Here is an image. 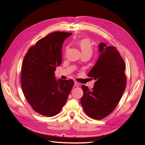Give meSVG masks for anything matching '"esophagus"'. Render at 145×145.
I'll return each instance as SVG.
<instances>
[{
	"label": "esophagus",
	"mask_w": 145,
	"mask_h": 145,
	"mask_svg": "<svg viewBox=\"0 0 145 145\" xmlns=\"http://www.w3.org/2000/svg\"><path fill=\"white\" fill-rule=\"evenodd\" d=\"M74 85H75V86L76 87H78L79 86H80V84H79L77 82H74Z\"/></svg>",
	"instance_id": "obj_1"
}]
</instances>
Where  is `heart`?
I'll use <instances>...</instances> for the list:
<instances>
[{
  "mask_svg": "<svg viewBox=\"0 0 145 145\" xmlns=\"http://www.w3.org/2000/svg\"><path fill=\"white\" fill-rule=\"evenodd\" d=\"M78 44L80 47L82 52L83 54L89 53L92 55V46L91 42L90 39L87 38H83L81 39L78 41Z\"/></svg>",
  "mask_w": 145,
  "mask_h": 145,
  "instance_id": "b5f03b06",
  "label": "heart"
}]
</instances>
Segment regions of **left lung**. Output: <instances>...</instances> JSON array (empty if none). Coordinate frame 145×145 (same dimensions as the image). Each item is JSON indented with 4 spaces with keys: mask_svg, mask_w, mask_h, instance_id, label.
<instances>
[{
    "mask_svg": "<svg viewBox=\"0 0 145 145\" xmlns=\"http://www.w3.org/2000/svg\"><path fill=\"white\" fill-rule=\"evenodd\" d=\"M99 52L97 61L88 74L95 80L94 86L90 90L82 86L80 100L85 112L94 120H102L115 109L126 86L125 63L116 48L101 42Z\"/></svg>",
    "mask_w": 145,
    "mask_h": 145,
    "instance_id": "obj_1",
    "label": "left lung"
}]
</instances>
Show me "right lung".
I'll return each instance as SVG.
<instances>
[{"instance_id": "1", "label": "right lung", "mask_w": 145, "mask_h": 145, "mask_svg": "<svg viewBox=\"0 0 145 145\" xmlns=\"http://www.w3.org/2000/svg\"><path fill=\"white\" fill-rule=\"evenodd\" d=\"M72 33L55 31L36 42L22 62L21 86L35 112L52 117L61 111L74 84L73 80H56L55 71L62 61V44Z\"/></svg>"}]
</instances>
